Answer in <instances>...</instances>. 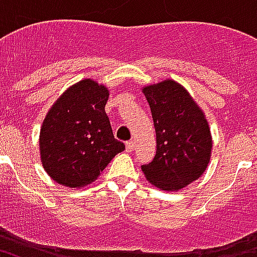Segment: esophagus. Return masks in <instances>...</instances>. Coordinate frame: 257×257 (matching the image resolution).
<instances>
[{
    "label": "esophagus",
    "mask_w": 257,
    "mask_h": 257,
    "mask_svg": "<svg viewBox=\"0 0 257 257\" xmlns=\"http://www.w3.org/2000/svg\"><path fill=\"white\" fill-rule=\"evenodd\" d=\"M134 149H135L134 140H129V142H126V151H128V153H131V151H134Z\"/></svg>",
    "instance_id": "34e87169"
}]
</instances>
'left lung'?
<instances>
[{"instance_id":"1","label":"left lung","mask_w":257,"mask_h":257,"mask_svg":"<svg viewBox=\"0 0 257 257\" xmlns=\"http://www.w3.org/2000/svg\"><path fill=\"white\" fill-rule=\"evenodd\" d=\"M142 92L150 104L157 142L156 156L142 171L157 189L179 191L198 180L209 165V123L189 90L175 79L145 85Z\"/></svg>"}]
</instances>
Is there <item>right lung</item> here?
<instances>
[{
    "label": "right lung",
    "instance_id": "right-lung-1",
    "mask_svg": "<svg viewBox=\"0 0 257 257\" xmlns=\"http://www.w3.org/2000/svg\"><path fill=\"white\" fill-rule=\"evenodd\" d=\"M110 90L92 78L68 86L40 131V158L56 183L79 189L93 183L125 146L112 135L104 107Z\"/></svg>",
    "mask_w": 257,
    "mask_h": 257
}]
</instances>
